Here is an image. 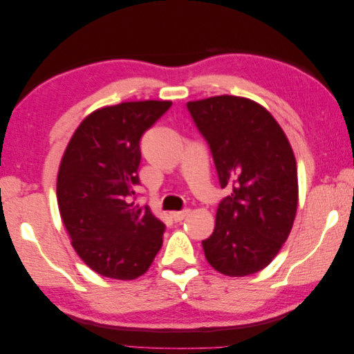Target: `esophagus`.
<instances>
[{
	"label": "esophagus",
	"mask_w": 354,
	"mask_h": 354,
	"mask_svg": "<svg viewBox=\"0 0 354 354\" xmlns=\"http://www.w3.org/2000/svg\"><path fill=\"white\" fill-rule=\"evenodd\" d=\"M189 214V209H183V211H173L171 212V218L174 221H181Z\"/></svg>",
	"instance_id": "esophagus-1"
}]
</instances>
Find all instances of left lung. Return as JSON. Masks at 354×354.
Masks as SVG:
<instances>
[{"instance_id":"left-lung-1","label":"left lung","mask_w":354,"mask_h":354,"mask_svg":"<svg viewBox=\"0 0 354 354\" xmlns=\"http://www.w3.org/2000/svg\"><path fill=\"white\" fill-rule=\"evenodd\" d=\"M220 186L216 227L202 241L208 263L226 276L263 270L292 229L298 203L295 156L281 125L263 106L236 95L189 102Z\"/></svg>"}]
</instances>
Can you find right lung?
<instances>
[{
	"instance_id": "obj_1",
	"label": "right lung",
	"mask_w": 354,
	"mask_h": 354,
	"mask_svg": "<svg viewBox=\"0 0 354 354\" xmlns=\"http://www.w3.org/2000/svg\"><path fill=\"white\" fill-rule=\"evenodd\" d=\"M171 102H125L88 115L73 133L57 176V203L72 246L91 270L131 281L162 246L165 224L134 203L140 138Z\"/></svg>"
}]
</instances>
